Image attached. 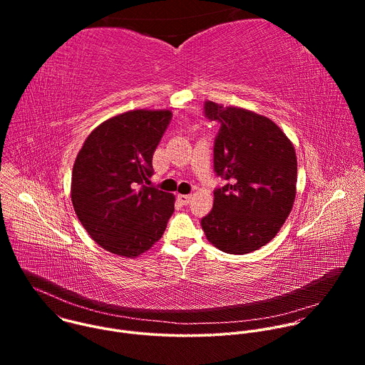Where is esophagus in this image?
<instances>
[{
  "instance_id": "esophagus-1",
  "label": "esophagus",
  "mask_w": 365,
  "mask_h": 365,
  "mask_svg": "<svg viewBox=\"0 0 365 365\" xmlns=\"http://www.w3.org/2000/svg\"><path fill=\"white\" fill-rule=\"evenodd\" d=\"M178 199H179L183 205H187V203L190 202V199H192V195H182V193H179V195H178Z\"/></svg>"
}]
</instances>
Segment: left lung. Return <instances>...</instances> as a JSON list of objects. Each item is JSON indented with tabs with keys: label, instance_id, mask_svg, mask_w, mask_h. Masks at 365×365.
<instances>
[{
	"label": "left lung",
	"instance_id": "left-lung-1",
	"mask_svg": "<svg viewBox=\"0 0 365 365\" xmlns=\"http://www.w3.org/2000/svg\"><path fill=\"white\" fill-rule=\"evenodd\" d=\"M205 114L220 121L214 168L228 183L214 192L211 212L200 225L228 254H247L270 242L296 197L297 159L293 143L270 118L207 101Z\"/></svg>",
	"mask_w": 365,
	"mask_h": 365
}]
</instances>
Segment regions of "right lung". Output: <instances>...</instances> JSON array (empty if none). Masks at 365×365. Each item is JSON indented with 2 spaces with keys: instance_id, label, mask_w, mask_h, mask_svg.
<instances>
[{
  "instance_id": "add662e5",
  "label": "right lung",
  "mask_w": 365,
  "mask_h": 365,
  "mask_svg": "<svg viewBox=\"0 0 365 365\" xmlns=\"http://www.w3.org/2000/svg\"><path fill=\"white\" fill-rule=\"evenodd\" d=\"M170 118L169 110L114 115L93 128L79 150L71 183L73 210L103 250L135 258L162 238L175 195L144 183Z\"/></svg>"
}]
</instances>
